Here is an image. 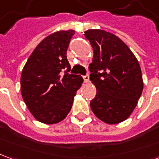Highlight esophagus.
<instances>
[{"mask_svg": "<svg viewBox=\"0 0 159 159\" xmlns=\"http://www.w3.org/2000/svg\"><path fill=\"white\" fill-rule=\"evenodd\" d=\"M83 81H84V83H89V75L83 76Z\"/></svg>", "mask_w": 159, "mask_h": 159, "instance_id": "obj_1", "label": "esophagus"}]
</instances>
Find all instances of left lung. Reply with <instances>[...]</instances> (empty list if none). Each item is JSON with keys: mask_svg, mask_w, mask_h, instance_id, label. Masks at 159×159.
I'll return each mask as SVG.
<instances>
[{"mask_svg": "<svg viewBox=\"0 0 159 159\" xmlns=\"http://www.w3.org/2000/svg\"><path fill=\"white\" fill-rule=\"evenodd\" d=\"M84 36L93 51L89 69L96 95L90 102L91 110L104 123H122L133 112L143 90L140 64L129 47L112 33L90 29Z\"/></svg>", "mask_w": 159, "mask_h": 159, "instance_id": "obj_1", "label": "left lung"}]
</instances>
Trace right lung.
Returning <instances> with one entry per match:
<instances>
[{
  "mask_svg": "<svg viewBox=\"0 0 159 159\" xmlns=\"http://www.w3.org/2000/svg\"><path fill=\"white\" fill-rule=\"evenodd\" d=\"M75 30H59L42 40L24 66L20 78L23 100L37 121L55 124L66 117L83 83L69 74L66 51ZM65 71V74L62 73Z\"/></svg>",
  "mask_w": 159,
  "mask_h": 159,
  "instance_id": "add662e5",
  "label": "right lung"
}]
</instances>
